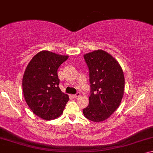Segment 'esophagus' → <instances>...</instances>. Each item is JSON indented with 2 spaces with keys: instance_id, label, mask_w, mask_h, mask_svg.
I'll return each mask as SVG.
<instances>
[{
  "instance_id": "obj_1",
  "label": "esophagus",
  "mask_w": 153,
  "mask_h": 153,
  "mask_svg": "<svg viewBox=\"0 0 153 153\" xmlns=\"http://www.w3.org/2000/svg\"><path fill=\"white\" fill-rule=\"evenodd\" d=\"M79 96H80V94H79V92H77V93L76 94H74V95H72V97H74V98H77V97H79Z\"/></svg>"
}]
</instances>
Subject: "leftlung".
<instances>
[{
  "label": "left lung",
  "instance_id": "1",
  "mask_svg": "<svg viewBox=\"0 0 153 153\" xmlns=\"http://www.w3.org/2000/svg\"><path fill=\"white\" fill-rule=\"evenodd\" d=\"M84 58L89 70L91 95L83 114L94 122L103 121L121 102L125 88L123 72L115 58L104 51L87 53Z\"/></svg>",
  "mask_w": 153,
  "mask_h": 153
}]
</instances>
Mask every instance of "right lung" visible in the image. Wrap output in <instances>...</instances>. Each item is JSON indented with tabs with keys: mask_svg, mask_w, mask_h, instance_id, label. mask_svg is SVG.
Wrapping results in <instances>:
<instances>
[{
	"mask_svg": "<svg viewBox=\"0 0 153 153\" xmlns=\"http://www.w3.org/2000/svg\"><path fill=\"white\" fill-rule=\"evenodd\" d=\"M48 51L33 57L23 74V96L34 114L46 120L60 117L69 100L59 87L57 69L68 59Z\"/></svg>",
	"mask_w": 153,
	"mask_h": 153,
	"instance_id": "add662e5",
	"label": "right lung"
}]
</instances>
